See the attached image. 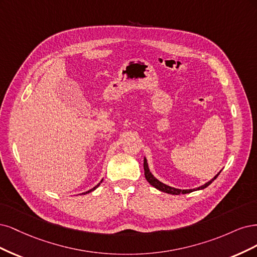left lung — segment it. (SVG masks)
<instances>
[{"label":"left lung","instance_id":"1","mask_svg":"<svg viewBox=\"0 0 257 257\" xmlns=\"http://www.w3.org/2000/svg\"><path fill=\"white\" fill-rule=\"evenodd\" d=\"M221 172V171H220ZM220 172L217 174L216 176H214L212 179H210L209 181H207L206 184H204L203 186L198 187V188H194V189H177V188H174V187H170L168 185H165L163 183H161L160 180L157 179L150 170V168H148V163H147V159L144 157V175H145V178L146 180L150 183L154 188L158 189L159 191H162V192H165V193H169V194H174V195H178V194H187V193H190V192H193V191H197V190H203L205 188L208 187L212 181L216 179L218 176Z\"/></svg>","mask_w":257,"mask_h":257}]
</instances>
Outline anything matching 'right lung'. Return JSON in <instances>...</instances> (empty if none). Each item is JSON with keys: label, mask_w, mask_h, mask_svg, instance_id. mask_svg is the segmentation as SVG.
I'll return each instance as SVG.
<instances>
[{"label": "right lung", "mask_w": 257, "mask_h": 257, "mask_svg": "<svg viewBox=\"0 0 257 257\" xmlns=\"http://www.w3.org/2000/svg\"><path fill=\"white\" fill-rule=\"evenodd\" d=\"M102 180H103V179H101V180H100V183H99V184H98V185H96V186H95V187H94V188H92V189H90V190H88V191H86V192H84V193H83V194H86V193H89V192H92V191H94V190H96V189H97V188H98V187H99V186H100V184H101V183H102Z\"/></svg>", "instance_id": "add662e5"}]
</instances>
